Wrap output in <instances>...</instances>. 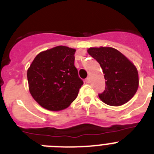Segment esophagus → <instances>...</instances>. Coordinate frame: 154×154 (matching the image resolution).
Wrapping results in <instances>:
<instances>
[{"label": "esophagus", "instance_id": "1", "mask_svg": "<svg viewBox=\"0 0 154 154\" xmlns=\"http://www.w3.org/2000/svg\"><path fill=\"white\" fill-rule=\"evenodd\" d=\"M85 82H86V83H89V82H90V78H89V77L85 79Z\"/></svg>", "mask_w": 154, "mask_h": 154}]
</instances>
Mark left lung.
Wrapping results in <instances>:
<instances>
[{"label":"left lung","instance_id":"8db88e82","mask_svg":"<svg viewBox=\"0 0 154 154\" xmlns=\"http://www.w3.org/2000/svg\"><path fill=\"white\" fill-rule=\"evenodd\" d=\"M88 53L101 66L106 80L99 99L109 106H121L133 97L139 86L136 66L120 51L110 47L89 48Z\"/></svg>","mask_w":154,"mask_h":154}]
</instances>
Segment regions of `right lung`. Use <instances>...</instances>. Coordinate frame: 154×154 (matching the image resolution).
Returning a JSON list of instances; mask_svg holds the SVG:
<instances>
[{"instance_id": "obj_1", "label": "right lung", "mask_w": 154, "mask_h": 154, "mask_svg": "<svg viewBox=\"0 0 154 154\" xmlns=\"http://www.w3.org/2000/svg\"><path fill=\"white\" fill-rule=\"evenodd\" d=\"M75 49L57 46L37 55L28 69V87L41 106L60 111L78 96L83 81L75 67Z\"/></svg>"}]
</instances>
